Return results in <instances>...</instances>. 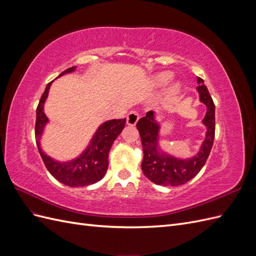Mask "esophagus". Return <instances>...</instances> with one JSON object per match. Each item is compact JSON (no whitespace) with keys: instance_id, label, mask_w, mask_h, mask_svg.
I'll use <instances>...</instances> for the list:
<instances>
[{"instance_id":"esophagus-1","label":"esophagus","mask_w":256,"mask_h":256,"mask_svg":"<svg viewBox=\"0 0 256 256\" xmlns=\"http://www.w3.org/2000/svg\"><path fill=\"white\" fill-rule=\"evenodd\" d=\"M138 118H140V115L136 111H131L128 115H127V124L130 126H134L136 122L138 120Z\"/></svg>"}]
</instances>
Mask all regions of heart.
I'll return each mask as SVG.
<instances>
[{"mask_svg":"<svg viewBox=\"0 0 256 256\" xmlns=\"http://www.w3.org/2000/svg\"><path fill=\"white\" fill-rule=\"evenodd\" d=\"M172 79V74L171 72H162L158 74L156 78H154V83H156L158 86H164Z\"/></svg>","mask_w":256,"mask_h":256,"instance_id":"1","label":"heart"}]
</instances>
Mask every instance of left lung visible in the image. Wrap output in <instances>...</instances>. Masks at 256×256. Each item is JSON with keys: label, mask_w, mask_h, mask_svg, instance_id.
Segmentation results:
<instances>
[{"label": "left lung", "mask_w": 256, "mask_h": 256, "mask_svg": "<svg viewBox=\"0 0 256 256\" xmlns=\"http://www.w3.org/2000/svg\"><path fill=\"white\" fill-rule=\"evenodd\" d=\"M200 102L206 104L207 113L203 122L207 127L206 138L196 156L188 160H180L160 154L157 150L159 125L154 120V112H147L145 116L138 120L136 128L140 132L144 157L142 161V171L148 180L160 186H180L191 180L204 164L210 154L214 140V104L203 79L198 78Z\"/></svg>", "instance_id": "8db88e82"}]
</instances>
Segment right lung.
<instances>
[{
    "instance_id": "obj_1",
    "label": "right lung",
    "mask_w": 256,
    "mask_h": 256,
    "mask_svg": "<svg viewBox=\"0 0 256 256\" xmlns=\"http://www.w3.org/2000/svg\"><path fill=\"white\" fill-rule=\"evenodd\" d=\"M76 67H70L62 72V74L72 72ZM53 81L47 84L44 94L40 100V104L36 109V122H35V138L38 150L42 156L44 164L50 174L58 180L60 182L69 187H84L92 184L99 182L106 173L109 166V152L114 140L122 132L125 127L126 118L112 120L104 122L97 130L96 134L88 146L81 156L66 164L54 161L47 154H44L40 148V136L44 130V126L48 122L47 116L44 112V104L47 99L50 85Z\"/></svg>"
}]
</instances>
